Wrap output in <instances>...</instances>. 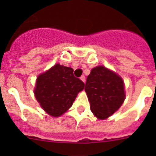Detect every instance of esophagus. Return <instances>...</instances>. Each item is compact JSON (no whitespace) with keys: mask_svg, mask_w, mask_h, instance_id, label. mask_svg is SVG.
<instances>
[{"mask_svg":"<svg viewBox=\"0 0 156 156\" xmlns=\"http://www.w3.org/2000/svg\"><path fill=\"white\" fill-rule=\"evenodd\" d=\"M80 80L83 81V82L85 83V81H86V77H85V76H81Z\"/></svg>","mask_w":156,"mask_h":156,"instance_id":"34e87169","label":"esophagus"}]
</instances>
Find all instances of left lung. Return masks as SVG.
Segmentation results:
<instances>
[{"label":"left lung","mask_w":156,"mask_h":156,"mask_svg":"<svg viewBox=\"0 0 156 156\" xmlns=\"http://www.w3.org/2000/svg\"><path fill=\"white\" fill-rule=\"evenodd\" d=\"M84 89L91 112L99 119H105L112 115L124 101V84L122 78L103 66L92 69L87 78Z\"/></svg>","instance_id":"8db88e82"}]
</instances>
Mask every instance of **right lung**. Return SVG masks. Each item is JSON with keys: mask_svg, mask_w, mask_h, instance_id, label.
Returning <instances> with one entry per match:
<instances>
[{"mask_svg": "<svg viewBox=\"0 0 156 156\" xmlns=\"http://www.w3.org/2000/svg\"><path fill=\"white\" fill-rule=\"evenodd\" d=\"M83 88L84 83L74 76L73 69L56 64L37 77L34 94L43 109L58 117L71 107Z\"/></svg>", "mask_w": 156, "mask_h": 156, "instance_id": "add662e5", "label": "right lung"}]
</instances>
